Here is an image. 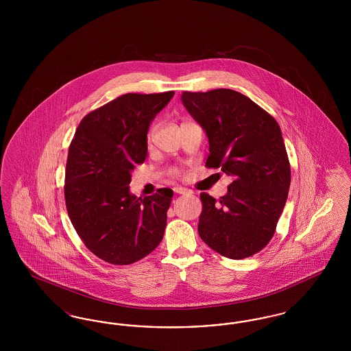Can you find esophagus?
<instances>
[{"mask_svg":"<svg viewBox=\"0 0 351 351\" xmlns=\"http://www.w3.org/2000/svg\"><path fill=\"white\" fill-rule=\"evenodd\" d=\"M173 192H175V193H178V195H185V193H189V191H188L186 188H183V186H175V188H173Z\"/></svg>","mask_w":351,"mask_h":351,"instance_id":"obj_1","label":"esophagus"}]
</instances>
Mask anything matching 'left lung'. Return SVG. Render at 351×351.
Here are the masks:
<instances>
[{"mask_svg": "<svg viewBox=\"0 0 351 351\" xmlns=\"http://www.w3.org/2000/svg\"><path fill=\"white\" fill-rule=\"evenodd\" d=\"M182 102L208 136L206 167L233 178L218 201L201 193V239L226 258L251 256L267 246L288 197L291 168L280 128L232 89L183 92Z\"/></svg>", "mask_w": 351, "mask_h": 351, "instance_id": "left-lung-1", "label": "left lung"}]
</instances>
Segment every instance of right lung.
I'll use <instances>...</instances> for the list:
<instances>
[{"mask_svg": "<svg viewBox=\"0 0 351 351\" xmlns=\"http://www.w3.org/2000/svg\"><path fill=\"white\" fill-rule=\"evenodd\" d=\"M175 92L122 95L82 119L68 151L64 196L84 245L112 265H132L163 239L172 189L143 199L132 172L147 156V133Z\"/></svg>", "mask_w": 351, "mask_h": 351, "instance_id": "obj_1", "label": "right lung"}]
</instances>
